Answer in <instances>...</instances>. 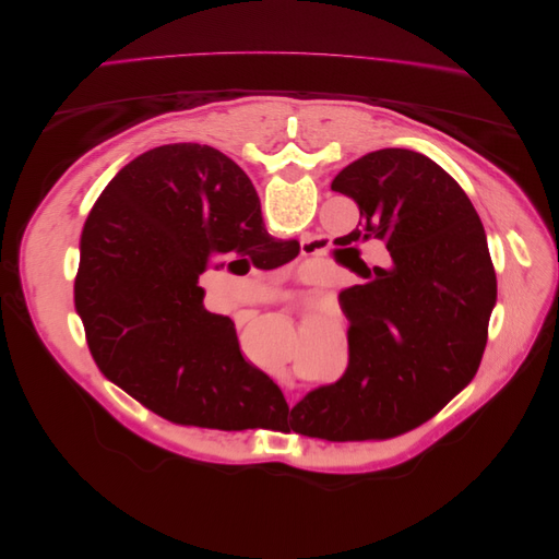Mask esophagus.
I'll use <instances>...</instances> for the list:
<instances>
[{
  "label": "esophagus",
  "instance_id": "obj_1",
  "mask_svg": "<svg viewBox=\"0 0 559 559\" xmlns=\"http://www.w3.org/2000/svg\"><path fill=\"white\" fill-rule=\"evenodd\" d=\"M318 252V243H311V241H302V254H316Z\"/></svg>",
  "mask_w": 559,
  "mask_h": 559
}]
</instances>
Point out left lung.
I'll use <instances>...</instances> for the list:
<instances>
[{"mask_svg":"<svg viewBox=\"0 0 559 559\" xmlns=\"http://www.w3.org/2000/svg\"><path fill=\"white\" fill-rule=\"evenodd\" d=\"M332 191L359 206L345 243L382 241L389 269L348 248L366 284L338 296L348 318V368L298 403L332 441L389 439L418 428L473 380L489 334L496 273L485 227L462 186L432 158L403 147L343 168Z\"/></svg>","mask_w":559,"mask_h":559,"instance_id":"obj_1","label":"left lung"}]
</instances>
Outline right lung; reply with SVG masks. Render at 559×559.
Here are the masks:
<instances>
[{
	"label": "right lung",
	"instance_id": "right-lung-1",
	"mask_svg": "<svg viewBox=\"0 0 559 559\" xmlns=\"http://www.w3.org/2000/svg\"><path fill=\"white\" fill-rule=\"evenodd\" d=\"M277 246L252 181L223 152L175 143L136 156L91 209L74 277L102 373L150 412L198 428L246 430L261 407L288 409L198 284L231 252L273 265Z\"/></svg>",
	"mask_w": 559,
	"mask_h": 559
}]
</instances>
